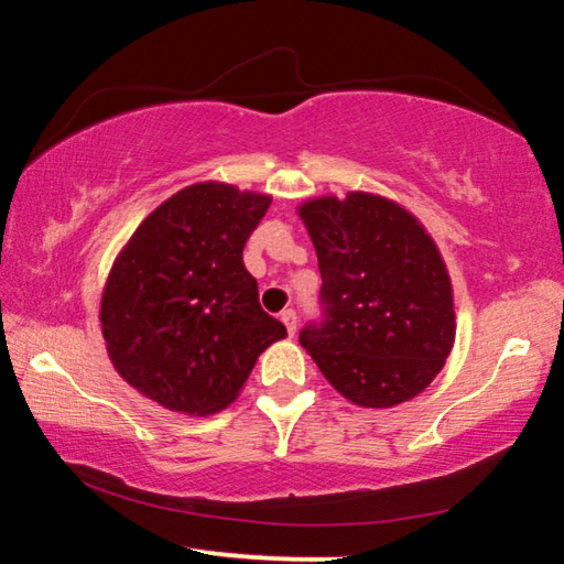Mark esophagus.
<instances>
[{
    "mask_svg": "<svg viewBox=\"0 0 564 564\" xmlns=\"http://www.w3.org/2000/svg\"><path fill=\"white\" fill-rule=\"evenodd\" d=\"M281 321L285 323V330H289V336H293L295 328H299V316H295V311H293V308L283 311V313H281Z\"/></svg>",
    "mask_w": 564,
    "mask_h": 564,
    "instance_id": "obj_1",
    "label": "esophagus"
}]
</instances>
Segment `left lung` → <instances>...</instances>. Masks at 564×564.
<instances>
[{
	"label": "left lung",
	"instance_id": "1",
	"mask_svg": "<svg viewBox=\"0 0 564 564\" xmlns=\"http://www.w3.org/2000/svg\"><path fill=\"white\" fill-rule=\"evenodd\" d=\"M316 246L321 316L301 346L343 398L393 408L441 373L455 340L453 289L433 238L373 194L303 204Z\"/></svg>",
	"mask_w": 564,
	"mask_h": 564
}]
</instances>
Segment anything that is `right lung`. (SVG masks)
<instances>
[{"instance_id":"right-lung-1","label":"right lung","mask_w":564,"mask_h":564,"mask_svg":"<svg viewBox=\"0 0 564 564\" xmlns=\"http://www.w3.org/2000/svg\"><path fill=\"white\" fill-rule=\"evenodd\" d=\"M269 206V196L208 181L133 231L104 289L101 326L113 368L139 393L176 413H216L285 336L243 265Z\"/></svg>"}]
</instances>
